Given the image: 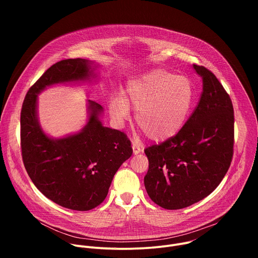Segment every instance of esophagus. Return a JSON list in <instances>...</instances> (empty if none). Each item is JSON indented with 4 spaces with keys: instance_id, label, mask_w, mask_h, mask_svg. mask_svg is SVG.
Listing matches in <instances>:
<instances>
[{
    "instance_id": "1",
    "label": "esophagus",
    "mask_w": 258,
    "mask_h": 258,
    "mask_svg": "<svg viewBox=\"0 0 258 258\" xmlns=\"http://www.w3.org/2000/svg\"><path fill=\"white\" fill-rule=\"evenodd\" d=\"M132 148H133V153H134L135 155H138L139 153H142V152L144 151V148H143V147H141V146L137 145L136 143H133V145H132Z\"/></svg>"
}]
</instances>
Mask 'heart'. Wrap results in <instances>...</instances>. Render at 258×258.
Here are the masks:
<instances>
[{
  "label": "heart",
  "mask_w": 258,
  "mask_h": 258,
  "mask_svg": "<svg viewBox=\"0 0 258 258\" xmlns=\"http://www.w3.org/2000/svg\"><path fill=\"white\" fill-rule=\"evenodd\" d=\"M194 99V89L187 77L156 69L128 81L121 96L109 104V112L119 124L137 110L136 123L150 140L165 141L185 125Z\"/></svg>",
  "instance_id": "heart-1"
}]
</instances>
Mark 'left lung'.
<instances>
[{"label":"left lung","instance_id":"left-lung-1","mask_svg":"<svg viewBox=\"0 0 258 258\" xmlns=\"http://www.w3.org/2000/svg\"><path fill=\"white\" fill-rule=\"evenodd\" d=\"M202 79L195 111L174 137L145 149L149 169L147 193L162 208L188 207L212 193L233 157L234 109L230 96L211 71L193 64Z\"/></svg>","mask_w":258,"mask_h":258}]
</instances>
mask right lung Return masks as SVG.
<instances>
[{"label":"right lung","instance_id":"right-lung-1","mask_svg":"<svg viewBox=\"0 0 258 258\" xmlns=\"http://www.w3.org/2000/svg\"><path fill=\"white\" fill-rule=\"evenodd\" d=\"M98 68L82 58L57 62L29 89L21 110V151L29 177L48 199L72 210H91L104 201L114 174L133 154L131 141L103 125L104 109L92 100L81 131L53 138L39 120V95L53 86L91 84L99 79Z\"/></svg>","mask_w":258,"mask_h":258}]
</instances>
